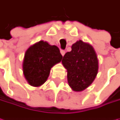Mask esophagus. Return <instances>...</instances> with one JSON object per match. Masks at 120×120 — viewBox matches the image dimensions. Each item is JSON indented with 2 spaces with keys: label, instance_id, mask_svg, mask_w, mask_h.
Instances as JSON below:
<instances>
[{
  "label": "esophagus",
  "instance_id": "1",
  "mask_svg": "<svg viewBox=\"0 0 120 120\" xmlns=\"http://www.w3.org/2000/svg\"><path fill=\"white\" fill-rule=\"evenodd\" d=\"M61 55L63 56V55L65 54V51L64 50H61Z\"/></svg>",
  "mask_w": 120,
  "mask_h": 120
}]
</instances>
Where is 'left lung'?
I'll list each match as a JSON object with an SVG mask.
<instances>
[{"label":"left lung","mask_w":120,"mask_h":120,"mask_svg":"<svg viewBox=\"0 0 120 120\" xmlns=\"http://www.w3.org/2000/svg\"><path fill=\"white\" fill-rule=\"evenodd\" d=\"M62 64L67 69L69 85L75 91L87 88L98 73V59L94 49L81 40L72 45L71 51L63 56Z\"/></svg>","instance_id":"1"}]
</instances>
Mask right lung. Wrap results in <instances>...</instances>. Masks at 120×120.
<instances>
[{"mask_svg": "<svg viewBox=\"0 0 120 120\" xmlns=\"http://www.w3.org/2000/svg\"><path fill=\"white\" fill-rule=\"evenodd\" d=\"M63 56L57 46L40 41L26 51L22 71L26 80L33 87H39L47 81L51 69L61 61Z\"/></svg>", "mask_w": 120, "mask_h": 120, "instance_id": "right-lung-1", "label": "right lung"}]
</instances>
